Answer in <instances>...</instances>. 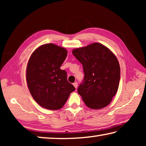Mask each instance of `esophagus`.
Returning a JSON list of instances; mask_svg holds the SVG:
<instances>
[{
    "instance_id": "obj_1",
    "label": "esophagus",
    "mask_w": 146,
    "mask_h": 146,
    "mask_svg": "<svg viewBox=\"0 0 146 146\" xmlns=\"http://www.w3.org/2000/svg\"><path fill=\"white\" fill-rule=\"evenodd\" d=\"M73 86H75V88L76 89V88H77V87H78V83L77 82H74L73 83Z\"/></svg>"
}]
</instances>
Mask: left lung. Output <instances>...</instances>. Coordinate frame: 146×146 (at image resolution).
I'll list each match as a JSON object with an SVG mask.
<instances>
[{
  "label": "left lung",
  "mask_w": 146,
  "mask_h": 146,
  "mask_svg": "<svg viewBox=\"0 0 146 146\" xmlns=\"http://www.w3.org/2000/svg\"><path fill=\"white\" fill-rule=\"evenodd\" d=\"M82 64L84 77L78 93L88 108L100 110L109 105L117 92L120 78L119 62L110 49L95 42L74 49Z\"/></svg>",
  "instance_id": "left-lung-1"
}]
</instances>
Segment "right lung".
<instances>
[{
  "label": "right lung",
  "mask_w": 146,
  "mask_h": 146,
  "mask_svg": "<svg viewBox=\"0 0 146 146\" xmlns=\"http://www.w3.org/2000/svg\"><path fill=\"white\" fill-rule=\"evenodd\" d=\"M66 49L46 44L33 51L26 68V81L34 100L44 108L61 109L74 86L68 81L67 73L60 66L67 56Z\"/></svg>",
  "instance_id": "1"
}]
</instances>
